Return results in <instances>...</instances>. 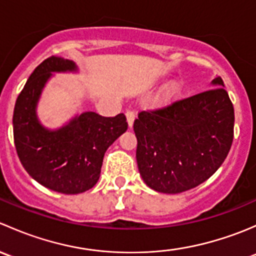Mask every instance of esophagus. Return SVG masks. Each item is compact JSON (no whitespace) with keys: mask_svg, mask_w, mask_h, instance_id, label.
<instances>
[{"mask_svg":"<svg viewBox=\"0 0 256 256\" xmlns=\"http://www.w3.org/2000/svg\"><path fill=\"white\" fill-rule=\"evenodd\" d=\"M126 120H128V126L131 128L134 124V120H135V112H134L132 110H128V112H126Z\"/></svg>","mask_w":256,"mask_h":256,"instance_id":"34e87169","label":"esophagus"}]
</instances>
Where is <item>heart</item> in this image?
<instances>
[{"label": "heart", "mask_w": 256, "mask_h": 256, "mask_svg": "<svg viewBox=\"0 0 256 256\" xmlns=\"http://www.w3.org/2000/svg\"><path fill=\"white\" fill-rule=\"evenodd\" d=\"M182 90H183L182 84H180V82H176V80H174V82H170L168 85H166V86L158 92L156 99L157 102L161 105L170 104V102H174V100L180 96Z\"/></svg>", "instance_id": "heart-1"}]
</instances>
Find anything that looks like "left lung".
<instances>
[{
  "instance_id": "1",
  "label": "left lung",
  "mask_w": 256,
  "mask_h": 256,
  "mask_svg": "<svg viewBox=\"0 0 256 256\" xmlns=\"http://www.w3.org/2000/svg\"><path fill=\"white\" fill-rule=\"evenodd\" d=\"M213 89L138 112L134 122L136 160L147 186L161 193L184 192L207 180L233 144L234 108L220 76Z\"/></svg>"
}]
</instances>
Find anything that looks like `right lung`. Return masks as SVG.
<instances>
[{
  "label": "right lung",
  "mask_w": 256,
  "mask_h": 256,
  "mask_svg": "<svg viewBox=\"0 0 256 256\" xmlns=\"http://www.w3.org/2000/svg\"><path fill=\"white\" fill-rule=\"evenodd\" d=\"M76 70L74 62L49 56L30 76L14 112V146L22 166L38 183L64 194L96 184L105 152L128 130L124 114L105 118L92 112L80 114L58 130L40 125L36 108L52 73Z\"/></svg>",
  "instance_id": "obj_1"
}]
</instances>
